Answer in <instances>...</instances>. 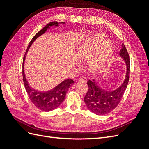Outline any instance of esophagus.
<instances>
[{
    "label": "esophagus",
    "instance_id": "obj_1",
    "mask_svg": "<svg viewBox=\"0 0 149 149\" xmlns=\"http://www.w3.org/2000/svg\"><path fill=\"white\" fill-rule=\"evenodd\" d=\"M79 81H84V82H87V78L85 77V76H81L78 79Z\"/></svg>",
    "mask_w": 149,
    "mask_h": 149
}]
</instances>
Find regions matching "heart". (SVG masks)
<instances>
[{
  "label": "heart",
  "mask_w": 149,
  "mask_h": 149,
  "mask_svg": "<svg viewBox=\"0 0 149 149\" xmlns=\"http://www.w3.org/2000/svg\"><path fill=\"white\" fill-rule=\"evenodd\" d=\"M101 47L100 52L95 56V55ZM113 45L111 42H106L104 37L101 35H95L88 39L78 48L77 55L81 61H86L91 59L89 63L90 68L93 71L97 72L104 66L113 51Z\"/></svg>",
  "instance_id": "1"
}]
</instances>
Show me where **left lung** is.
<instances>
[{
  "instance_id": "left-lung-1",
  "label": "left lung",
  "mask_w": 149,
  "mask_h": 149,
  "mask_svg": "<svg viewBox=\"0 0 149 149\" xmlns=\"http://www.w3.org/2000/svg\"><path fill=\"white\" fill-rule=\"evenodd\" d=\"M122 46L123 48L120 50L119 55L126 63L127 73L124 81L120 86L114 91H107L99 87L94 79L88 81V91L86 94L84 101L88 109L97 115H106L113 111L119 104L127 86L129 79L130 58L124 43L122 44Z\"/></svg>"
}]
</instances>
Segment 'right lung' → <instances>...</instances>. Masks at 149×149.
Wrapping results in <instances>:
<instances>
[{"mask_svg": "<svg viewBox=\"0 0 149 149\" xmlns=\"http://www.w3.org/2000/svg\"><path fill=\"white\" fill-rule=\"evenodd\" d=\"M65 24V22H62ZM52 25L58 26V22H49L45 26L40 30L36 34L33 38L31 39L30 42L29 43V46L26 49L25 55L23 59V65H22V76H23V81L26 91L28 94V96L31 100V102L37 107L38 109L42 110L43 111H51L54 110L60 106L61 104L65 100L66 94L68 88L73 84L74 81L73 79H68L61 82L60 84H58L55 88L47 92H40L38 91L33 88H31L28 82L26 79L25 73H24V61L26 56V54L27 53L29 48L31 45V44L35 40L37 39L40 35L43 34L49 26Z\"/></svg>", "mask_w": 149, "mask_h": 149, "instance_id": "right-lung-1", "label": "right lung"}]
</instances>
